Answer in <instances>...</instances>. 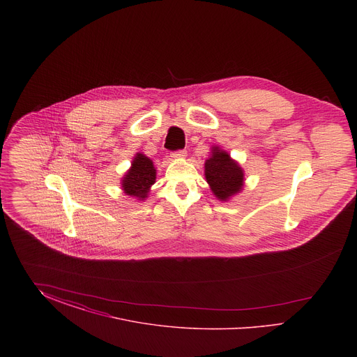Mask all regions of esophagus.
Segmentation results:
<instances>
[{
    "instance_id": "obj_1",
    "label": "esophagus",
    "mask_w": 357,
    "mask_h": 357,
    "mask_svg": "<svg viewBox=\"0 0 357 357\" xmlns=\"http://www.w3.org/2000/svg\"><path fill=\"white\" fill-rule=\"evenodd\" d=\"M171 158H174V159H176V158H185L187 155L186 150H178V151H174V153H171Z\"/></svg>"
}]
</instances>
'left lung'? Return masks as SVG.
Here are the masks:
<instances>
[{
    "label": "left lung",
    "instance_id": "obj_1",
    "mask_svg": "<svg viewBox=\"0 0 357 357\" xmlns=\"http://www.w3.org/2000/svg\"><path fill=\"white\" fill-rule=\"evenodd\" d=\"M206 181L211 191L222 201L237 194L243 186V172L230 155L218 149L213 150V156L204 163Z\"/></svg>",
    "mask_w": 357,
    "mask_h": 357
}]
</instances>
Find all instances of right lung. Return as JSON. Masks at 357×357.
<instances>
[{
  "label": "right lung",
  "mask_w": 357,
  "mask_h": 357,
  "mask_svg": "<svg viewBox=\"0 0 357 357\" xmlns=\"http://www.w3.org/2000/svg\"><path fill=\"white\" fill-rule=\"evenodd\" d=\"M155 171L153 162L143 153H137L132 162L131 170L127 172L123 179V190L128 195L144 199L150 187L155 183Z\"/></svg>",
  "instance_id": "right-lung-1"
}]
</instances>
